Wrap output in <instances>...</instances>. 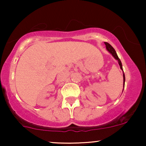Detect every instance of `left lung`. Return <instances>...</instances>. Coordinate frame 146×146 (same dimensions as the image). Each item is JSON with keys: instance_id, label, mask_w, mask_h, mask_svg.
Segmentation results:
<instances>
[{"instance_id": "left-lung-1", "label": "left lung", "mask_w": 146, "mask_h": 146, "mask_svg": "<svg viewBox=\"0 0 146 146\" xmlns=\"http://www.w3.org/2000/svg\"><path fill=\"white\" fill-rule=\"evenodd\" d=\"M104 43H105V44H106V47L107 51L109 52L110 53H111L112 56H113L114 58H115V59L117 60V61H118V63H119V64L120 68H121V69L122 70V71H123V68H122L121 62V60H120L118 56H117V54L116 51H115V50L114 49V48L111 46V45L109 44V43H108V42H104ZM123 83H125V75H124V73H123ZM123 87H124V84H123Z\"/></svg>"}]
</instances>
